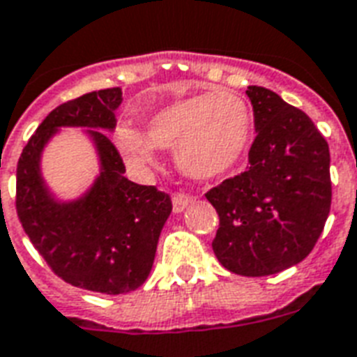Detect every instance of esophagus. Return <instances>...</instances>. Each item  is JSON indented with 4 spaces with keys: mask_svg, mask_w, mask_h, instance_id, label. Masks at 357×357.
Returning <instances> with one entry per match:
<instances>
[{
    "mask_svg": "<svg viewBox=\"0 0 357 357\" xmlns=\"http://www.w3.org/2000/svg\"><path fill=\"white\" fill-rule=\"evenodd\" d=\"M192 201H194V195H184V194L173 195V211H175V213H182V211L188 207Z\"/></svg>",
    "mask_w": 357,
    "mask_h": 357,
    "instance_id": "1",
    "label": "esophagus"
}]
</instances>
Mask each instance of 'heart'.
<instances>
[{
	"label": "heart",
	"instance_id": "1",
	"mask_svg": "<svg viewBox=\"0 0 357 357\" xmlns=\"http://www.w3.org/2000/svg\"><path fill=\"white\" fill-rule=\"evenodd\" d=\"M252 137V111L233 92H201L150 112L146 133L118 124L114 144L139 169L156 165L158 149H173L176 167L214 178L239 162Z\"/></svg>",
	"mask_w": 357,
	"mask_h": 357
}]
</instances>
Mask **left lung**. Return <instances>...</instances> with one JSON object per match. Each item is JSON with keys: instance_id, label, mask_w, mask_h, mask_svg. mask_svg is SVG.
Segmentation results:
<instances>
[{"instance_id": "8db88e82", "label": "left lung", "mask_w": 357, "mask_h": 357, "mask_svg": "<svg viewBox=\"0 0 357 357\" xmlns=\"http://www.w3.org/2000/svg\"><path fill=\"white\" fill-rule=\"evenodd\" d=\"M258 135L248 169L205 197L220 226L213 250L227 271L267 277L307 258L331 207L328 141L278 93L248 86Z\"/></svg>"}]
</instances>
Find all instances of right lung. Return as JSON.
Here are the masks:
<instances>
[{"mask_svg": "<svg viewBox=\"0 0 357 357\" xmlns=\"http://www.w3.org/2000/svg\"><path fill=\"white\" fill-rule=\"evenodd\" d=\"M120 88L90 92L50 112L16 165V213L24 231L56 275L82 290L118 296L149 278L171 197L124 176L122 158L105 131H114ZM61 127H82L100 160L90 189L63 202L42 178V150Z\"/></svg>", "mask_w": 357, "mask_h": 357, "instance_id": "right-lung-1", "label": "right lung"}]
</instances>
